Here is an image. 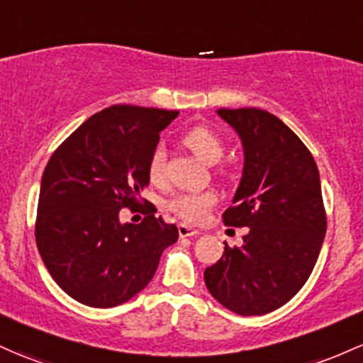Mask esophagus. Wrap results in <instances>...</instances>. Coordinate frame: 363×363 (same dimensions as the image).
I'll use <instances>...</instances> for the list:
<instances>
[{"label":"esophagus","instance_id":"1","mask_svg":"<svg viewBox=\"0 0 363 363\" xmlns=\"http://www.w3.org/2000/svg\"><path fill=\"white\" fill-rule=\"evenodd\" d=\"M179 236L181 238H191V236H200V230L193 229V227L186 225V224H179Z\"/></svg>","mask_w":363,"mask_h":363}]
</instances>
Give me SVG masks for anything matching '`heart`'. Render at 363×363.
Here are the masks:
<instances>
[{
    "instance_id": "b5f03b06",
    "label": "heart",
    "mask_w": 363,
    "mask_h": 363,
    "mask_svg": "<svg viewBox=\"0 0 363 363\" xmlns=\"http://www.w3.org/2000/svg\"><path fill=\"white\" fill-rule=\"evenodd\" d=\"M182 143L196 155L200 160L205 163H217L224 157V141L215 133L213 129L206 125H194L189 130H186L182 136ZM165 167H167V150L162 143H158L151 150L148 158V177L155 184H160L165 179ZM217 203V196L213 193H175L165 203L167 210H170L174 215L186 222L203 220L206 213L212 210V206Z\"/></svg>"
}]
</instances>
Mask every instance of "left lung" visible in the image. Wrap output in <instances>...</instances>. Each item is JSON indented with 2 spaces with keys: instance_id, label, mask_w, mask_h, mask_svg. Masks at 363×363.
Listing matches in <instances>:
<instances>
[{
  "instance_id": "8db88e82",
  "label": "left lung",
  "mask_w": 363,
  "mask_h": 363,
  "mask_svg": "<svg viewBox=\"0 0 363 363\" xmlns=\"http://www.w3.org/2000/svg\"><path fill=\"white\" fill-rule=\"evenodd\" d=\"M245 148V170L225 225L248 227L242 246L224 242L220 260L205 270L218 303L240 315H264L303 288L328 227L320 179L300 138L260 108H220Z\"/></svg>"
}]
</instances>
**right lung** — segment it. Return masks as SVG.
Listing matches in <instances>:
<instances>
[{"instance_id": "right-lung-1", "label": "right lung", "mask_w": 363, "mask_h": 363, "mask_svg": "<svg viewBox=\"0 0 363 363\" xmlns=\"http://www.w3.org/2000/svg\"><path fill=\"white\" fill-rule=\"evenodd\" d=\"M179 111L113 105L89 117L55 150L43 172L35 242L69 296L94 308L129 301L148 286L179 230L145 210L122 225L121 208L148 205V158Z\"/></svg>"}]
</instances>
